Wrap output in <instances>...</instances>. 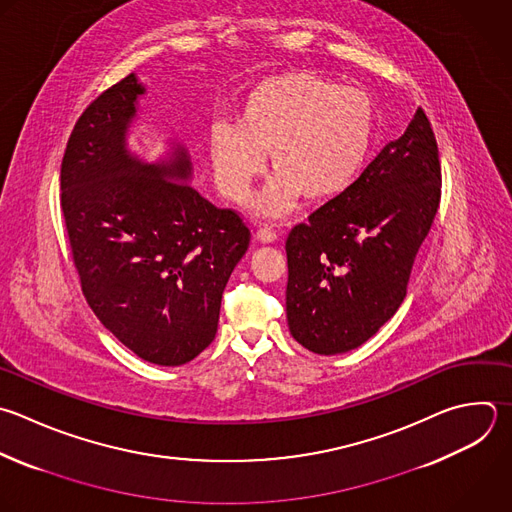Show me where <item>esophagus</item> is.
Returning a JSON list of instances; mask_svg holds the SVG:
<instances>
[{
    "instance_id": "obj_1",
    "label": "esophagus",
    "mask_w": 512,
    "mask_h": 512,
    "mask_svg": "<svg viewBox=\"0 0 512 512\" xmlns=\"http://www.w3.org/2000/svg\"><path fill=\"white\" fill-rule=\"evenodd\" d=\"M256 236H258V240H260V242H264V244H272V242H276V240H278L276 230H272L270 226H262V228L256 232Z\"/></svg>"
}]
</instances>
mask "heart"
<instances>
[{
  "label": "heart",
  "mask_w": 512,
  "mask_h": 512,
  "mask_svg": "<svg viewBox=\"0 0 512 512\" xmlns=\"http://www.w3.org/2000/svg\"><path fill=\"white\" fill-rule=\"evenodd\" d=\"M374 122V102L358 86L314 72L270 76L244 98L238 126L216 124L210 132L216 186L226 200L244 202L270 154L276 174L254 204L258 214L284 216L300 196L330 200L360 172Z\"/></svg>",
  "instance_id": "heart-1"
}]
</instances>
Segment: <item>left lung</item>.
I'll return each mask as SVG.
<instances>
[{
  "instance_id": "8db88e82",
  "label": "left lung",
  "mask_w": 512,
  "mask_h": 512,
  "mask_svg": "<svg viewBox=\"0 0 512 512\" xmlns=\"http://www.w3.org/2000/svg\"><path fill=\"white\" fill-rule=\"evenodd\" d=\"M440 160L422 108L336 198L286 240L290 334L316 354L364 344L406 296L440 204Z\"/></svg>"
}]
</instances>
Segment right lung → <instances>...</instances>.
Here are the masks:
<instances>
[{
  "mask_svg": "<svg viewBox=\"0 0 512 512\" xmlns=\"http://www.w3.org/2000/svg\"><path fill=\"white\" fill-rule=\"evenodd\" d=\"M140 94L130 74L78 118L60 202L94 314L142 360L180 366L214 340L222 292L250 228L184 182L192 172L184 148L162 164L130 156L126 130Z\"/></svg>",
  "mask_w": 512,
  "mask_h": 512,
  "instance_id": "obj_1",
  "label": "right lung"
}]
</instances>
